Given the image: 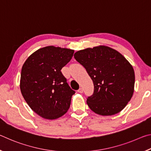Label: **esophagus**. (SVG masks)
<instances>
[{
  "mask_svg": "<svg viewBox=\"0 0 151 151\" xmlns=\"http://www.w3.org/2000/svg\"><path fill=\"white\" fill-rule=\"evenodd\" d=\"M77 91H78V93H83V89L82 88H80Z\"/></svg>",
  "mask_w": 151,
  "mask_h": 151,
  "instance_id": "34e87169",
  "label": "esophagus"
}]
</instances>
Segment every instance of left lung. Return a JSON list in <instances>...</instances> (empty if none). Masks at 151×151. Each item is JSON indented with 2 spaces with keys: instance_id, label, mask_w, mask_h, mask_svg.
Listing matches in <instances>:
<instances>
[{
  "instance_id": "obj_1",
  "label": "left lung",
  "mask_w": 151,
  "mask_h": 151,
  "mask_svg": "<svg viewBox=\"0 0 151 151\" xmlns=\"http://www.w3.org/2000/svg\"><path fill=\"white\" fill-rule=\"evenodd\" d=\"M74 57L85 68L93 82V94L86 100L89 108L103 116L121 111L134 92V72L129 61L118 51L106 46L78 50Z\"/></svg>"
}]
</instances>
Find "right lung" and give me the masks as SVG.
Returning a JSON list of instances; mask_svg holds the SVG:
<instances>
[{
	"label": "right lung",
	"instance_id": "right-lung-1",
	"mask_svg": "<svg viewBox=\"0 0 151 151\" xmlns=\"http://www.w3.org/2000/svg\"><path fill=\"white\" fill-rule=\"evenodd\" d=\"M73 54V50L48 46L32 53L22 66L21 93L32 111L42 118L58 119L69 109L75 91L61 69Z\"/></svg>",
	"mask_w": 151,
	"mask_h": 151
}]
</instances>
